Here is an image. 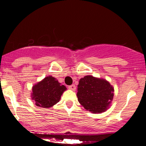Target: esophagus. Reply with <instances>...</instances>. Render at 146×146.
I'll return each instance as SVG.
<instances>
[{
	"instance_id": "1",
	"label": "esophagus",
	"mask_w": 146,
	"mask_h": 146,
	"mask_svg": "<svg viewBox=\"0 0 146 146\" xmlns=\"http://www.w3.org/2000/svg\"><path fill=\"white\" fill-rule=\"evenodd\" d=\"M68 88H69L70 90H73V91H75V89H76V86H75L74 84H72V85H71V86H68Z\"/></svg>"
}]
</instances>
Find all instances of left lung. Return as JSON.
I'll use <instances>...</instances> for the list:
<instances>
[{
    "instance_id": "1",
    "label": "left lung",
    "mask_w": 146,
    "mask_h": 146,
    "mask_svg": "<svg viewBox=\"0 0 146 146\" xmlns=\"http://www.w3.org/2000/svg\"><path fill=\"white\" fill-rule=\"evenodd\" d=\"M79 103L93 113H102L110 108L114 97V88L103 78L86 75L78 85Z\"/></svg>"
}]
</instances>
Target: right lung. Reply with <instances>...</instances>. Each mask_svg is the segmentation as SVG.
I'll list each match as a JSON object with an SVG mask.
<instances>
[{"mask_svg":"<svg viewBox=\"0 0 146 146\" xmlns=\"http://www.w3.org/2000/svg\"><path fill=\"white\" fill-rule=\"evenodd\" d=\"M66 90L64 85L61 84L54 77L48 75L33 85L31 98L37 106L49 108L60 101Z\"/></svg>","mask_w":146,"mask_h":146,"instance_id":"add662e5","label":"right lung"}]
</instances>
